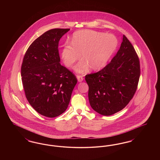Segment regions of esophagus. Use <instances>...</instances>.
<instances>
[{
  "mask_svg": "<svg viewBox=\"0 0 160 160\" xmlns=\"http://www.w3.org/2000/svg\"><path fill=\"white\" fill-rule=\"evenodd\" d=\"M77 80H78V82H82L83 80V77L82 76L77 75Z\"/></svg>",
  "mask_w": 160,
  "mask_h": 160,
  "instance_id": "obj_1",
  "label": "esophagus"
}]
</instances>
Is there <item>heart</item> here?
<instances>
[{"label": "heart", "mask_w": 160, "mask_h": 160, "mask_svg": "<svg viewBox=\"0 0 160 160\" xmlns=\"http://www.w3.org/2000/svg\"><path fill=\"white\" fill-rule=\"evenodd\" d=\"M71 44L63 46L62 58L64 64L71 67L80 58L83 60L75 67L77 72L96 71L103 68L108 62L118 46V40L112 34L82 30L76 32L71 39Z\"/></svg>", "instance_id": "obj_1"}]
</instances>
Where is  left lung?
<instances>
[{"label":"left lung","instance_id":"8db88e82","mask_svg":"<svg viewBox=\"0 0 160 160\" xmlns=\"http://www.w3.org/2000/svg\"><path fill=\"white\" fill-rule=\"evenodd\" d=\"M140 76L138 55L123 35L120 48L111 62L98 72L85 76L92 108L104 116L122 110L133 98Z\"/></svg>","mask_w":160,"mask_h":160}]
</instances>
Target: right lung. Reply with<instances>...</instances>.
<instances>
[{
	"mask_svg": "<svg viewBox=\"0 0 160 160\" xmlns=\"http://www.w3.org/2000/svg\"><path fill=\"white\" fill-rule=\"evenodd\" d=\"M69 29H53L37 38L28 48L21 68L26 97L38 113L48 118L67 108L77 83L76 76L61 65L58 45Z\"/></svg>",
	"mask_w": 160,
	"mask_h": 160,
	"instance_id": "obj_1",
	"label": "right lung"
}]
</instances>
